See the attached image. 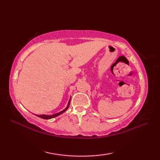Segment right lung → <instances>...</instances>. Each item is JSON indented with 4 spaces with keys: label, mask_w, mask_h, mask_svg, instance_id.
Segmentation results:
<instances>
[{
    "label": "right lung",
    "mask_w": 160,
    "mask_h": 160,
    "mask_svg": "<svg viewBox=\"0 0 160 160\" xmlns=\"http://www.w3.org/2000/svg\"><path fill=\"white\" fill-rule=\"evenodd\" d=\"M70 100H71V99H70V100H69V103H68V104H67V107L65 108H64V109L63 111H62L59 112V113H56V114H53V115H36V116H38V117L40 118L45 119V120H49V119H51V118H55V117L58 116L59 115L62 114V113H64V111H66L68 109V108H69V107Z\"/></svg>",
    "instance_id": "right-lung-1"
}]
</instances>
